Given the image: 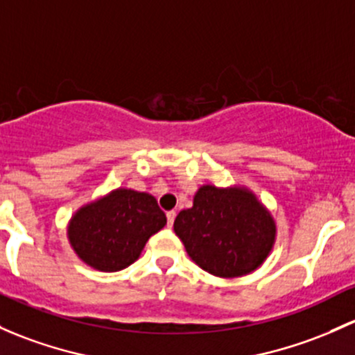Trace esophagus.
<instances>
[{"instance_id": "esophagus-1", "label": "esophagus", "mask_w": 355, "mask_h": 355, "mask_svg": "<svg viewBox=\"0 0 355 355\" xmlns=\"http://www.w3.org/2000/svg\"><path fill=\"white\" fill-rule=\"evenodd\" d=\"M175 216H177V212H175V211H168V212H166L168 226H173V221H175Z\"/></svg>"}]
</instances>
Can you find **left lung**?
<instances>
[{"label": "left lung", "instance_id": "1", "mask_svg": "<svg viewBox=\"0 0 355 355\" xmlns=\"http://www.w3.org/2000/svg\"><path fill=\"white\" fill-rule=\"evenodd\" d=\"M173 230L190 259L223 279L257 270L277 234L270 211L243 185H202L193 196V206L178 212Z\"/></svg>", "mask_w": 355, "mask_h": 355}]
</instances>
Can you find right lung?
<instances>
[{
	"instance_id": "obj_1",
	"label": "right lung",
	"mask_w": 355,
	"mask_h": 355,
	"mask_svg": "<svg viewBox=\"0 0 355 355\" xmlns=\"http://www.w3.org/2000/svg\"><path fill=\"white\" fill-rule=\"evenodd\" d=\"M165 225V212L151 193L115 189L74 212L68 240L87 266L117 272L136 262L149 236Z\"/></svg>"
}]
</instances>
